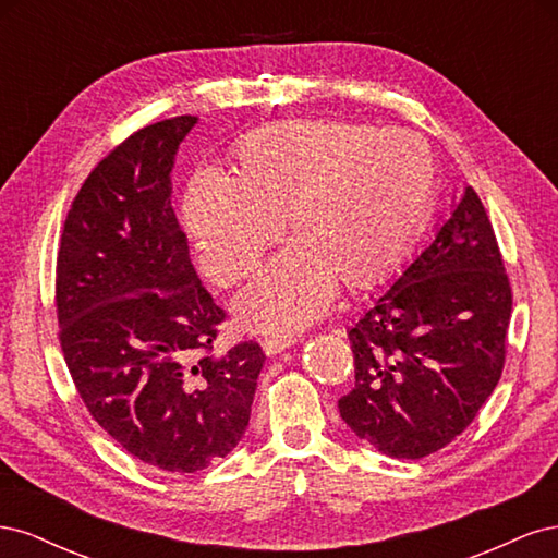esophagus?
Masks as SVG:
<instances>
[{
  "instance_id": "esophagus-1",
  "label": "esophagus",
  "mask_w": 558,
  "mask_h": 558,
  "mask_svg": "<svg viewBox=\"0 0 558 558\" xmlns=\"http://www.w3.org/2000/svg\"><path fill=\"white\" fill-rule=\"evenodd\" d=\"M295 344V337H281V335H277V337H265L263 340V351L267 353V356H277V353H281V351H286L289 347H293Z\"/></svg>"
}]
</instances>
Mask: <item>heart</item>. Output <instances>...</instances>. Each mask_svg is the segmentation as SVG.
<instances>
[{"mask_svg": "<svg viewBox=\"0 0 558 558\" xmlns=\"http://www.w3.org/2000/svg\"><path fill=\"white\" fill-rule=\"evenodd\" d=\"M435 158L404 130L344 121H281L248 132L230 174L197 170L181 218L197 265L230 286L279 238L293 240L234 298L238 324L293 332L324 312L335 286L369 289L408 256L435 199Z\"/></svg>", "mask_w": 558, "mask_h": 558, "instance_id": "obj_1", "label": "heart"}]
</instances>
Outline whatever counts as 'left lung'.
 <instances>
[{"mask_svg":"<svg viewBox=\"0 0 558 558\" xmlns=\"http://www.w3.org/2000/svg\"><path fill=\"white\" fill-rule=\"evenodd\" d=\"M512 289L472 185L435 238L353 320L356 386L344 424L393 459L447 447L494 393L505 365Z\"/></svg>","mask_w":558,"mask_h":558,"instance_id":"obj_1","label":"left lung"}]
</instances>
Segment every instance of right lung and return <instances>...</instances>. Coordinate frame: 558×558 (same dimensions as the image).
Listing matches in <instances>:
<instances>
[{
	"instance_id": "add662e5",
	"label": "right lung",
	"mask_w": 558,
	"mask_h": 558,
	"mask_svg": "<svg viewBox=\"0 0 558 558\" xmlns=\"http://www.w3.org/2000/svg\"><path fill=\"white\" fill-rule=\"evenodd\" d=\"M195 123L146 125L95 167L56 269L60 347L81 400L134 459L181 475L238 447L265 365L256 342L211 356L226 312L197 279L170 199Z\"/></svg>"
}]
</instances>
